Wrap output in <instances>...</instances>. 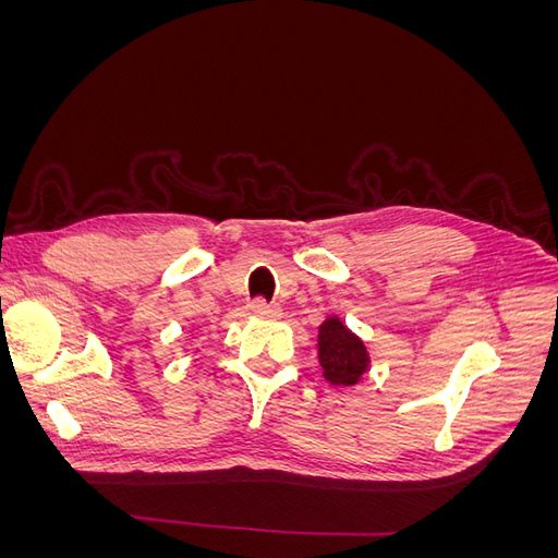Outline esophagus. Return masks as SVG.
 <instances>
[{
    "label": "esophagus",
    "mask_w": 558,
    "mask_h": 558,
    "mask_svg": "<svg viewBox=\"0 0 558 558\" xmlns=\"http://www.w3.org/2000/svg\"><path fill=\"white\" fill-rule=\"evenodd\" d=\"M251 312L256 316H263V318H277L281 316V307L277 305V302H267L265 298H256L251 302Z\"/></svg>",
    "instance_id": "1"
}]
</instances>
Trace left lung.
Masks as SVG:
<instances>
[{"label":"left lung","instance_id":"8db88e82","mask_svg":"<svg viewBox=\"0 0 558 558\" xmlns=\"http://www.w3.org/2000/svg\"><path fill=\"white\" fill-rule=\"evenodd\" d=\"M318 361L324 377L337 386H353L367 367V353L356 335L342 320L328 318L318 330Z\"/></svg>","mask_w":558,"mask_h":558}]
</instances>
